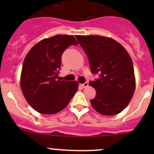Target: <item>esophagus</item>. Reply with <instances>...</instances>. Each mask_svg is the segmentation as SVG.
Listing matches in <instances>:
<instances>
[{
    "mask_svg": "<svg viewBox=\"0 0 154 154\" xmlns=\"http://www.w3.org/2000/svg\"><path fill=\"white\" fill-rule=\"evenodd\" d=\"M88 82H85L84 83H83V84H81V86L83 87V88H86V87L88 86Z\"/></svg>",
    "mask_w": 154,
    "mask_h": 154,
    "instance_id": "1",
    "label": "esophagus"
}]
</instances>
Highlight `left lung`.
Returning a JSON list of instances; mask_svg holds the SVG:
<instances>
[{
	"mask_svg": "<svg viewBox=\"0 0 154 154\" xmlns=\"http://www.w3.org/2000/svg\"><path fill=\"white\" fill-rule=\"evenodd\" d=\"M88 57L91 72L99 78L90 81L96 96L90 100L93 108L104 116L121 112L134 93V68L130 55L116 40L100 35H77Z\"/></svg>",
	"mask_w": 154,
	"mask_h": 154,
	"instance_id": "8db88e82",
	"label": "left lung"
}]
</instances>
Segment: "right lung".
<instances>
[{"label": "right lung", "mask_w": 154, "mask_h": 154, "mask_svg": "<svg viewBox=\"0 0 154 154\" xmlns=\"http://www.w3.org/2000/svg\"><path fill=\"white\" fill-rule=\"evenodd\" d=\"M78 42L73 35H57L42 40L24 59L21 88L27 103L42 114H55L66 108L77 91V82L60 80L62 55Z\"/></svg>", "instance_id": "right-lung-1"}]
</instances>
